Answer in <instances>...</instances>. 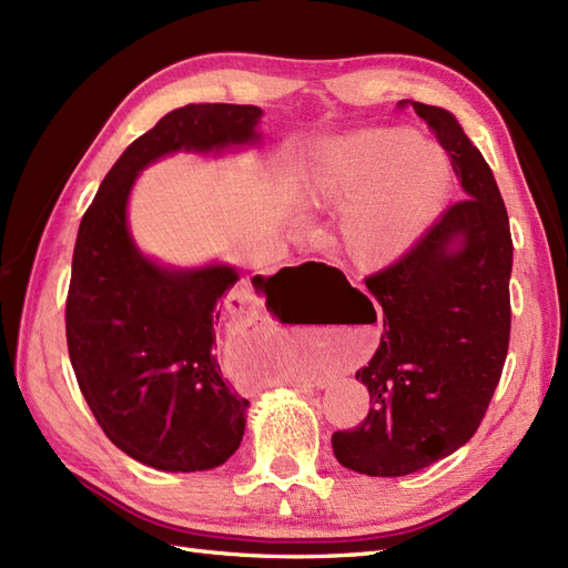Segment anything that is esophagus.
I'll return each mask as SVG.
<instances>
[{
  "label": "esophagus",
  "instance_id": "esophagus-1",
  "mask_svg": "<svg viewBox=\"0 0 568 568\" xmlns=\"http://www.w3.org/2000/svg\"><path fill=\"white\" fill-rule=\"evenodd\" d=\"M303 386H320V388H322V386H324V382H322V379H317L315 384H303Z\"/></svg>",
  "mask_w": 568,
  "mask_h": 568
}]
</instances>
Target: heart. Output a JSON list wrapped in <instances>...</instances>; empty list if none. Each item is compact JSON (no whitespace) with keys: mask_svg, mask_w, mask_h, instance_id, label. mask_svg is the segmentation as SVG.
<instances>
[{"mask_svg":"<svg viewBox=\"0 0 568 568\" xmlns=\"http://www.w3.org/2000/svg\"><path fill=\"white\" fill-rule=\"evenodd\" d=\"M443 149L407 130L376 128L336 142L307 175L305 205H346L338 244L359 265H384L415 246L450 196ZM298 357L294 372H311Z\"/></svg>","mask_w":568,"mask_h":568,"instance_id":"heart-1","label":"heart"}]
</instances>
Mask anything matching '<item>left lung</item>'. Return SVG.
I'll return each instance as SVG.
<instances>
[{
    "label": "left lung",
    "mask_w": 568,
    "mask_h": 568,
    "mask_svg": "<svg viewBox=\"0 0 568 568\" xmlns=\"http://www.w3.org/2000/svg\"><path fill=\"white\" fill-rule=\"evenodd\" d=\"M409 104L448 151L467 199L365 280L384 307L379 348L355 372L372 407L332 448L367 476H405L462 448L486 417L509 348L514 246L500 189L450 111Z\"/></svg>",
    "instance_id": "1"
}]
</instances>
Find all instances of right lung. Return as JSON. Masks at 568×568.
<instances>
[{"label": "right lung", "mask_w": 568, "mask_h": 568, "mask_svg": "<svg viewBox=\"0 0 568 568\" xmlns=\"http://www.w3.org/2000/svg\"><path fill=\"white\" fill-rule=\"evenodd\" d=\"M261 115L239 104L170 111L115 161L80 222L65 298L68 355L109 440L153 469L220 467L244 438L248 400L222 379L215 355L220 311L239 274L227 265L170 270L144 257L128 230L130 189L165 153L257 142Z\"/></svg>", "instance_id": "add662e5"}]
</instances>
